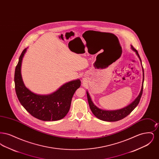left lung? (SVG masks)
<instances>
[{
  "label": "left lung",
  "instance_id": "obj_1",
  "mask_svg": "<svg viewBox=\"0 0 159 159\" xmlns=\"http://www.w3.org/2000/svg\"><path fill=\"white\" fill-rule=\"evenodd\" d=\"M131 48L136 52V55H138V57H139V60L141 62V58L136 49H135L134 46L132 45H131ZM141 64H142V62H141ZM143 83H144V73L143 67ZM143 86H142L141 91L140 92L139 95L132 104H130L129 106H127L125 108H123L122 109L118 110H114V111H106V110L99 109L97 107L95 106L94 104L92 102L91 97L88 92H87V97H88V103L92 113L98 119L104 121H116L121 120L123 118L126 117L135 109V108L138 105L140 101V99L143 94Z\"/></svg>",
  "mask_w": 159,
  "mask_h": 159
}]
</instances>
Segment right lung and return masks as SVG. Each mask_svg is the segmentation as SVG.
<instances>
[{
    "mask_svg": "<svg viewBox=\"0 0 159 159\" xmlns=\"http://www.w3.org/2000/svg\"><path fill=\"white\" fill-rule=\"evenodd\" d=\"M23 50L16 66L14 75L16 96L21 104L33 117L43 121H55L64 118L70 110L71 99L76 90L80 86V80L66 83L53 93L48 95H37L29 90L24 84L21 66Z\"/></svg>",
    "mask_w": 159,
    "mask_h": 159,
    "instance_id": "1",
    "label": "right lung"
}]
</instances>
